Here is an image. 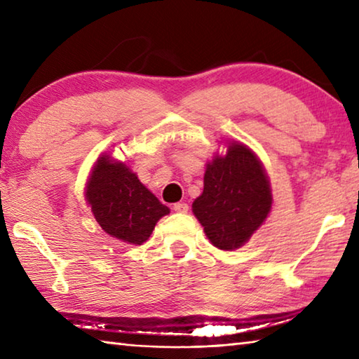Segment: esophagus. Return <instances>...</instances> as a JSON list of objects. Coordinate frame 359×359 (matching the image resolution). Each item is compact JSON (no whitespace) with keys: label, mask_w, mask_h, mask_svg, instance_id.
<instances>
[{"label":"esophagus","mask_w":359,"mask_h":359,"mask_svg":"<svg viewBox=\"0 0 359 359\" xmlns=\"http://www.w3.org/2000/svg\"><path fill=\"white\" fill-rule=\"evenodd\" d=\"M172 209L175 212H180V214H185V212H188V204L187 203H175Z\"/></svg>","instance_id":"1"}]
</instances>
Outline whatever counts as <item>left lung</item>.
I'll list each match as a JSON object with an SVG mask.
<instances>
[{"instance_id": "left-lung-1", "label": "left lung", "mask_w": 359, "mask_h": 359, "mask_svg": "<svg viewBox=\"0 0 359 359\" xmlns=\"http://www.w3.org/2000/svg\"><path fill=\"white\" fill-rule=\"evenodd\" d=\"M272 193L263 163L242 142H229L204 172V190L193 214L212 245L236 250L252 238L271 212Z\"/></svg>"}]
</instances>
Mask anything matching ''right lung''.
I'll list each match as a JSON object with an SVG mask.
<instances>
[{"label":"right lung","instance_id":"1","mask_svg":"<svg viewBox=\"0 0 359 359\" xmlns=\"http://www.w3.org/2000/svg\"><path fill=\"white\" fill-rule=\"evenodd\" d=\"M85 199L100 226L112 238L141 245L156 222L169 214L137 175L121 161L101 155L85 187Z\"/></svg>","mask_w":359,"mask_h":359}]
</instances>
